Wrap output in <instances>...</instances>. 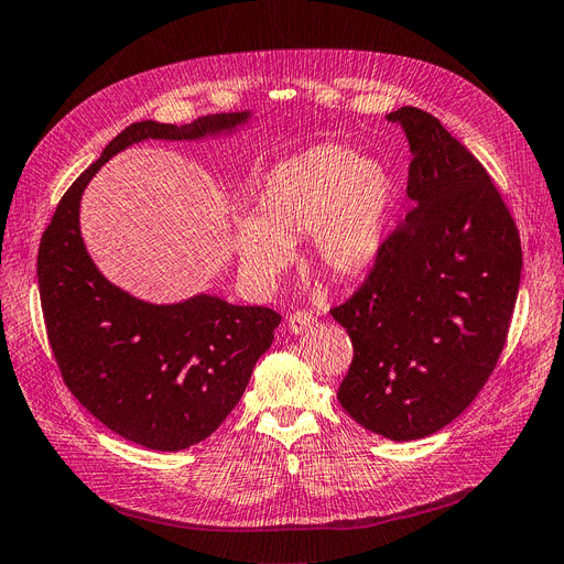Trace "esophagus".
<instances>
[{
  "label": "esophagus",
  "instance_id": "obj_1",
  "mask_svg": "<svg viewBox=\"0 0 564 564\" xmlns=\"http://www.w3.org/2000/svg\"><path fill=\"white\" fill-rule=\"evenodd\" d=\"M314 324H317V317H314V314L307 312V310H296V312L289 317V330L296 333V335L312 330Z\"/></svg>",
  "mask_w": 564,
  "mask_h": 564
}]
</instances>
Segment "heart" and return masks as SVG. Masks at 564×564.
<instances>
[{"mask_svg": "<svg viewBox=\"0 0 564 564\" xmlns=\"http://www.w3.org/2000/svg\"><path fill=\"white\" fill-rule=\"evenodd\" d=\"M395 183L375 160L324 143L270 169L252 196V217L234 231L242 273L270 286L289 263V242L310 236V261L328 278H356L384 250Z\"/></svg>", "mask_w": 564, "mask_h": 564, "instance_id": "obj_1", "label": "heart"}]
</instances>
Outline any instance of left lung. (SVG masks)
I'll return each instance as SVG.
<instances>
[{
  "label": "left lung",
  "instance_id": "left-lung-1",
  "mask_svg": "<svg viewBox=\"0 0 564 564\" xmlns=\"http://www.w3.org/2000/svg\"><path fill=\"white\" fill-rule=\"evenodd\" d=\"M387 118L408 133L414 208L330 314L354 347L337 389L343 410L381 437L410 442L460 416L498 366L523 252L475 154L421 108Z\"/></svg>",
  "mask_w": 564,
  "mask_h": 564
}]
</instances>
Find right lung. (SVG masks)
Returning a JSON list of instances; mask_svg holds the SVG:
<instances>
[{"instance_id":"1","label":"right lung","mask_w":564,"mask_h":564,"mask_svg":"<svg viewBox=\"0 0 564 564\" xmlns=\"http://www.w3.org/2000/svg\"><path fill=\"white\" fill-rule=\"evenodd\" d=\"M250 112L189 124L133 122L78 175L41 236L36 275L48 343L66 389L108 431L154 452H183L210 437L273 345L280 314L198 294L152 305L110 284L80 238V196L95 173L145 139L194 141L234 131Z\"/></svg>"}]
</instances>
